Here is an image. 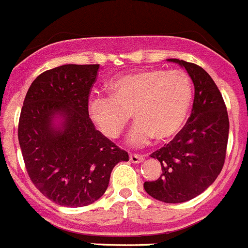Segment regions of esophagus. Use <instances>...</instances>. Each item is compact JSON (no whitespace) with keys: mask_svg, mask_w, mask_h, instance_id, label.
Segmentation results:
<instances>
[{"mask_svg":"<svg viewBox=\"0 0 248 248\" xmlns=\"http://www.w3.org/2000/svg\"><path fill=\"white\" fill-rule=\"evenodd\" d=\"M129 158H130V161H131V163H134V164L142 163V161L144 160V156L143 155H139V154H130Z\"/></svg>","mask_w":248,"mask_h":248,"instance_id":"1","label":"esophagus"}]
</instances>
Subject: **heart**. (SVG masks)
I'll list each match as a JSON object with an SVG mask.
<instances>
[{"instance_id": "heart-1", "label": "heart", "mask_w": 248, "mask_h": 248, "mask_svg": "<svg viewBox=\"0 0 248 248\" xmlns=\"http://www.w3.org/2000/svg\"><path fill=\"white\" fill-rule=\"evenodd\" d=\"M109 96L88 100V113L108 139L123 132L134 114L136 122L127 142L146 144L152 139H175L187 122L193 101L190 77L181 70L147 68L124 73L108 83Z\"/></svg>"}]
</instances>
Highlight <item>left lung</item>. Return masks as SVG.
<instances>
[{
	"instance_id": "obj_1",
	"label": "left lung",
	"mask_w": 248,
	"mask_h": 248,
	"mask_svg": "<svg viewBox=\"0 0 248 248\" xmlns=\"http://www.w3.org/2000/svg\"><path fill=\"white\" fill-rule=\"evenodd\" d=\"M186 68L194 84L192 114L180 134L151 154L161 165L156 181L144 182L154 199L178 204L194 199L216 181L227 151L229 119L217 85L206 71L195 63L168 59Z\"/></svg>"
}]
</instances>
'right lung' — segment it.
Listing matches in <instances>:
<instances>
[{
  "label": "right lung",
  "mask_w": 248,
  "mask_h": 248,
  "mask_svg": "<svg viewBox=\"0 0 248 248\" xmlns=\"http://www.w3.org/2000/svg\"><path fill=\"white\" fill-rule=\"evenodd\" d=\"M99 65L59 66L30 85L18 139L29 177L55 204H93L108 187L114 166L129 155L95 129L88 100Z\"/></svg>",
  "instance_id": "add662e5"
}]
</instances>
